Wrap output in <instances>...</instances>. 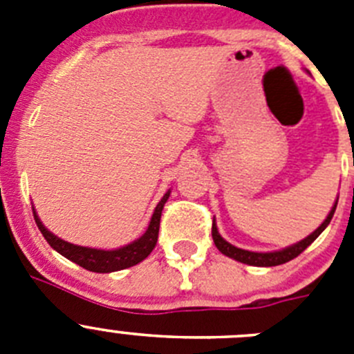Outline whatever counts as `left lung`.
I'll list each match as a JSON object with an SVG mask.
<instances>
[{
    "label": "left lung",
    "mask_w": 354,
    "mask_h": 354,
    "mask_svg": "<svg viewBox=\"0 0 354 354\" xmlns=\"http://www.w3.org/2000/svg\"><path fill=\"white\" fill-rule=\"evenodd\" d=\"M339 202V200H337ZM337 202L335 205L331 207L330 214H328L326 220L323 221V225L317 228V230H314V232L310 234L308 237H305L303 241H299V243H296V245L289 246V248L286 250H280V252H270V253H257V252H248V250H241L237 248V246L230 245V243H227V241L223 239V237L220 236V232H218V228H216V223L214 220H212V239H214V245L216 248L220 250L223 255H227V257L230 259H236V261L243 262V264H248V266H261V268H270V266H280V264H286V262L292 261L294 257H298L299 253L305 252L308 246L314 243L315 239L319 237V234L323 232L324 228L330 225L331 218H333V212H335L337 209Z\"/></svg>",
    "instance_id": "obj_1"
}]
</instances>
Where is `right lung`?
Segmentation results:
<instances>
[{
    "label": "right lung",
    "mask_w": 354,
    "mask_h": 354,
    "mask_svg": "<svg viewBox=\"0 0 354 354\" xmlns=\"http://www.w3.org/2000/svg\"><path fill=\"white\" fill-rule=\"evenodd\" d=\"M170 192L165 193V196L161 198V202L156 207L154 214H152V220H150L149 228L147 232L143 234L140 239L133 241L131 245L122 246L118 250H97V248H86V246H77L67 243V241L60 239V237L53 236L48 228L44 227L42 221L39 220L37 212L33 211V218H35V223L39 227V230L42 232V236L46 237L51 248H55L56 252L67 257L68 261L76 262L77 266L84 268V270L93 271V273H111V271H120L131 268V266H136L138 262H142L143 259H147L150 255V252L154 250L156 243H158V234H159V221H161V211L162 205L167 204Z\"/></svg>",
    "instance_id": "obj_1"
}]
</instances>
